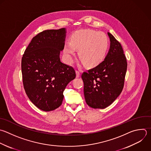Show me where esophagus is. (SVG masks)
<instances>
[{
	"label": "esophagus",
	"instance_id": "obj_1",
	"mask_svg": "<svg viewBox=\"0 0 151 151\" xmlns=\"http://www.w3.org/2000/svg\"><path fill=\"white\" fill-rule=\"evenodd\" d=\"M80 76V73L78 71H76V77L78 78Z\"/></svg>",
	"mask_w": 151,
	"mask_h": 151
}]
</instances>
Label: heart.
<instances>
[{
  "label": "heart",
  "mask_w": 151,
  "mask_h": 151,
  "mask_svg": "<svg viewBox=\"0 0 151 151\" xmlns=\"http://www.w3.org/2000/svg\"><path fill=\"white\" fill-rule=\"evenodd\" d=\"M109 46L107 35L102 32L92 29H83L76 32L70 42H65L64 52L68 62L79 50V57L88 67L99 64L104 58Z\"/></svg>",
  "instance_id": "1"
}]
</instances>
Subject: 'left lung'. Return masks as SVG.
<instances>
[{"label":"left lung","mask_w":151,"mask_h":151,"mask_svg":"<svg viewBox=\"0 0 151 151\" xmlns=\"http://www.w3.org/2000/svg\"><path fill=\"white\" fill-rule=\"evenodd\" d=\"M110 47L103 61L81 78L86 103L94 109H104L121 93L124 83L127 63L120 43L109 32Z\"/></svg>","instance_id":"obj_1"}]
</instances>
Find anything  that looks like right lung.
Instances as JSON below:
<instances>
[{
    "mask_svg": "<svg viewBox=\"0 0 151 151\" xmlns=\"http://www.w3.org/2000/svg\"><path fill=\"white\" fill-rule=\"evenodd\" d=\"M65 29L44 31L31 40L22 58L24 87L29 100L40 109L50 111L63 102L67 85L76 77L73 67L61 62Z\"/></svg>",
    "mask_w": 151,
    "mask_h": 151,
    "instance_id": "right-lung-1",
    "label": "right lung"
}]
</instances>
